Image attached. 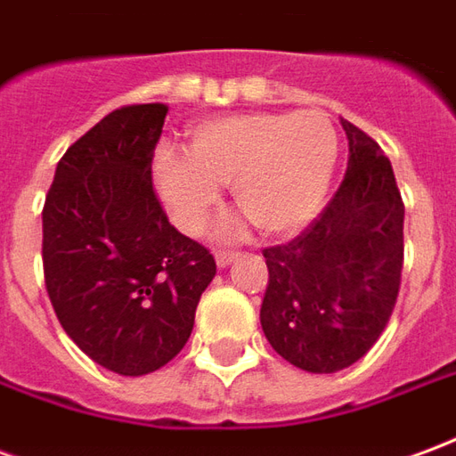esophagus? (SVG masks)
Instances as JSON below:
<instances>
[{
	"label": "esophagus",
	"mask_w": 456,
	"mask_h": 456,
	"mask_svg": "<svg viewBox=\"0 0 456 456\" xmlns=\"http://www.w3.org/2000/svg\"><path fill=\"white\" fill-rule=\"evenodd\" d=\"M237 256H239L237 251H217V254H215L219 268H227L229 264H232V261H234Z\"/></svg>",
	"instance_id": "34e87169"
}]
</instances>
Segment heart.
<instances>
[{"mask_svg": "<svg viewBox=\"0 0 456 456\" xmlns=\"http://www.w3.org/2000/svg\"><path fill=\"white\" fill-rule=\"evenodd\" d=\"M339 136L320 110L248 112L205 119L188 151L160 146L153 180L170 219L198 232L219 202V185L266 237L307 227L325 202Z\"/></svg>", "mask_w": 456, "mask_h": 456, "instance_id": "b5f03b06", "label": "heart"}]
</instances>
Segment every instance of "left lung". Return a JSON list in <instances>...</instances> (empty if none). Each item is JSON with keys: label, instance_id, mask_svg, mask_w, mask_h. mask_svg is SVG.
Wrapping results in <instances>:
<instances>
[{"label": "left lung", "instance_id": "obj_1", "mask_svg": "<svg viewBox=\"0 0 456 456\" xmlns=\"http://www.w3.org/2000/svg\"><path fill=\"white\" fill-rule=\"evenodd\" d=\"M349 160L327 208L288 244L264 248L268 286L261 327L286 362L342 371L388 325L403 271V208L391 160L342 119Z\"/></svg>", "mask_w": 456, "mask_h": 456}]
</instances>
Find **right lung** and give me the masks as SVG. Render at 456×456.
<instances>
[{
  "mask_svg": "<svg viewBox=\"0 0 456 456\" xmlns=\"http://www.w3.org/2000/svg\"><path fill=\"white\" fill-rule=\"evenodd\" d=\"M168 107L114 110L75 141L44 205V276L55 315L93 362L119 376L166 366L190 339L217 273L153 192Z\"/></svg>",
  "mask_w": 456,
  "mask_h": 456,
  "instance_id": "right-lung-1",
  "label": "right lung"
}]
</instances>
